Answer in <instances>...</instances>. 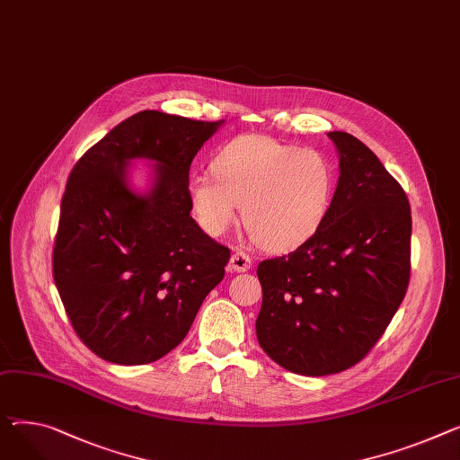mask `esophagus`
I'll return each instance as SVG.
<instances>
[{"label":"esophagus","instance_id":"obj_1","mask_svg":"<svg viewBox=\"0 0 460 460\" xmlns=\"http://www.w3.org/2000/svg\"><path fill=\"white\" fill-rule=\"evenodd\" d=\"M229 268L233 271H248L252 268V259H250V255H246L243 252H236V253L231 255Z\"/></svg>","mask_w":460,"mask_h":460}]
</instances>
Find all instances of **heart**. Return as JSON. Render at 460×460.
<instances>
[{"label":"heart","mask_w":460,"mask_h":460,"mask_svg":"<svg viewBox=\"0 0 460 460\" xmlns=\"http://www.w3.org/2000/svg\"><path fill=\"white\" fill-rule=\"evenodd\" d=\"M210 170H194L187 194L199 226L224 234L242 214L268 252H292L325 222L334 173L314 149H299L268 135H240L214 157Z\"/></svg>","instance_id":"1"}]
</instances>
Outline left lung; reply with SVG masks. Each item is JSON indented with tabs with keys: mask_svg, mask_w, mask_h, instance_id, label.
<instances>
[{
	"mask_svg": "<svg viewBox=\"0 0 460 460\" xmlns=\"http://www.w3.org/2000/svg\"><path fill=\"white\" fill-rule=\"evenodd\" d=\"M339 182L325 222L296 252L257 268L264 353L299 376L357 364L388 327L411 278V207L376 153L331 131Z\"/></svg>",
	"mask_w": 460,
	"mask_h": 460,
	"instance_id": "1",
	"label": "left lung"
}]
</instances>
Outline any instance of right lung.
<instances>
[{
	"label": "right lung",
	"mask_w": 460,
	"mask_h": 460,
	"mask_svg": "<svg viewBox=\"0 0 460 460\" xmlns=\"http://www.w3.org/2000/svg\"><path fill=\"white\" fill-rule=\"evenodd\" d=\"M222 121L142 111L111 129L74 166L60 201L53 279L66 314L98 357L159 360L185 339L226 273V246L190 217L189 170ZM135 160L150 185L128 179Z\"/></svg>",
	"instance_id": "1"
}]
</instances>
